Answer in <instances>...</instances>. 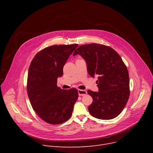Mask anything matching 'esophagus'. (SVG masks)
<instances>
[{
	"label": "esophagus",
	"instance_id": "obj_1",
	"mask_svg": "<svg viewBox=\"0 0 153 153\" xmlns=\"http://www.w3.org/2000/svg\"><path fill=\"white\" fill-rule=\"evenodd\" d=\"M78 93L80 96H83L87 94V91L85 90H81V89H78Z\"/></svg>",
	"mask_w": 153,
	"mask_h": 153
}]
</instances>
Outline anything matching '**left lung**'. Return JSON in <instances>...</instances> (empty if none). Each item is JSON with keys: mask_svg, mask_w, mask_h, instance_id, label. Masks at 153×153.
Returning a JSON list of instances; mask_svg holds the SVG:
<instances>
[{"mask_svg": "<svg viewBox=\"0 0 153 153\" xmlns=\"http://www.w3.org/2000/svg\"><path fill=\"white\" fill-rule=\"evenodd\" d=\"M80 54L86 61L91 77L98 76L99 92L88 90L93 99L88 107L92 116L101 120L117 117L130 97V79L120 56L110 46L97 43L79 46L73 55Z\"/></svg>", "mask_w": 153, "mask_h": 153, "instance_id": "8db88e82", "label": "left lung"}]
</instances>
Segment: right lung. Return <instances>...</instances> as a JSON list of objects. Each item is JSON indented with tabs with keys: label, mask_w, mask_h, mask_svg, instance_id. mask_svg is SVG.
I'll return each mask as SVG.
<instances>
[{
	"label": "right lung",
	"mask_w": 153,
	"mask_h": 153,
	"mask_svg": "<svg viewBox=\"0 0 153 153\" xmlns=\"http://www.w3.org/2000/svg\"><path fill=\"white\" fill-rule=\"evenodd\" d=\"M77 44L53 45L39 51L28 69L27 90L32 108L48 123L58 125L69 120L78 98L76 88L61 89L57 79Z\"/></svg>",
	"instance_id": "1"
}]
</instances>
